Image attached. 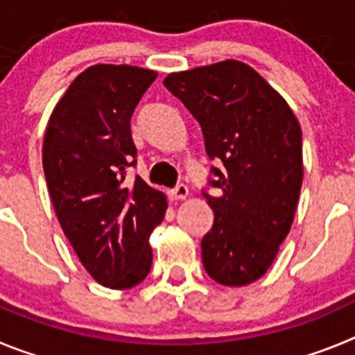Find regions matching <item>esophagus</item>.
<instances>
[{"label":"esophagus","mask_w":355,"mask_h":355,"mask_svg":"<svg viewBox=\"0 0 355 355\" xmlns=\"http://www.w3.org/2000/svg\"><path fill=\"white\" fill-rule=\"evenodd\" d=\"M171 197L174 200H184L188 197V187L187 184H178L174 190H171Z\"/></svg>","instance_id":"34e87169"}]
</instances>
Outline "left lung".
<instances>
[{
	"label": "left lung",
	"instance_id": "1",
	"mask_svg": "<svg viewBox=\"0 0 355 355\" xmlns=\"http://www.w3.org/2000/svg\"><path fill=\"white\" fill-rule=\"evenodd\" d=\"M163 85L197 119L206 153L224 171L205 192L215 213L202 265L224 286H245L270 268L290 233L302 188V130L284 101L238 60L171 72Z\"/></svg>",
	"mask_w": 355,
	"mask_h": 355
}]
</instances>
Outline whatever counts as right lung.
<instances>
[{
  "mask_svg": "<svg viewBox=\"0 0 355 355\" xmlns=\"http://www.w3.org/2000/svg\"><path fill=\"white\" fill-rule=\"evenodd\" d=\"M158 72L97 64L69 85L48 121L42 165L56 218L97 283L128 290L147 277L149 236L167 197L142 178L126 181L137 147L131 115Z\"/></svg>",
  "mask_w": 355,
  "mask_h": 355,
  "instance_id": "add662e5",
  "label": "right lung"
}]
</instances>
